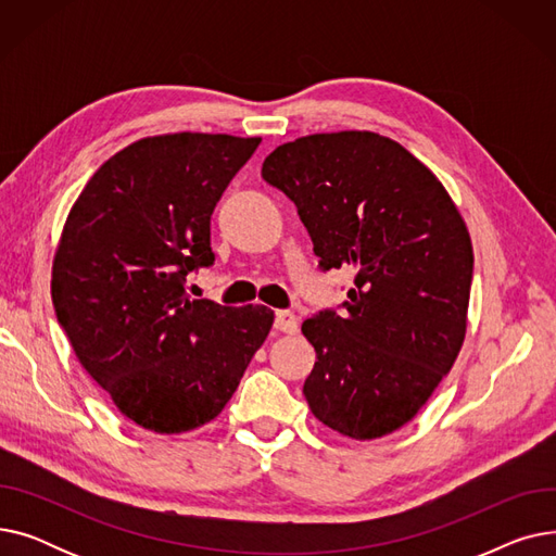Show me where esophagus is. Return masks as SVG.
Returning <instances> with one entry per match:
<instances>
[{"label": "esophagus", "instance_id": "esophagus-1", "mask_svg": "<svg viewBox=\"0 0 556 556\" xmlns=\"http://www.w3.org/2000/svg\"><path fill=\"white\" fill-rule=\"evenodd\" d=\"M275 329L281 333H298L300 331V317L290 311H277L275 315Z\"/></svg>", "mask_w": 556, "mask_h": 556}]
</instances>
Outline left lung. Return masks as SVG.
Here are the masks:
<instances>
[{
    "label": "left lung",
    "mask_w": 556,
    "mask_h": 556,
    "mask_svg": "<svg viewBox=\"0 0 556 556\" xmlns=\"http://www.w3.org/2000/svg\"><path fill=\"white\" fill-rule=\"evenodd\" d=\"M263 180L295 202L319 266L356 270L344 315L308 317L311 413L369 442L410 421L451 371L466 336L473 245L440 178L371 130L277 146Z\"/></svg>",
    "instance_id": "8db88e82"
}]
</instances>
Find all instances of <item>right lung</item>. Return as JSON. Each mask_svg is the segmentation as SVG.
Listing matches in <instances>:
<instances>
[{
	"mask_svg": "<svg viewBox=\"0 0 556 556\" xmlns=\"http://www.w3.org/2000/svg\"><path fill=\"white\" fill-rule=\"evenodd\" d=\"M261 137L168 132L114 153L63 225L51 300L83 369L126 419L182 434L237 392L275 313L191 300L187 275L210 266V220Z\"/></svg>",
	"mask_w": 556,
	"mask_h": 556,
	"instance_id": "right-lung-1",
	"label": "right lung"
}]
</instances>
